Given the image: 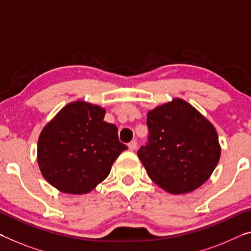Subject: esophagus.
<instances>
[{
    "label": "esophagus",
    "instance_id": "34e87169",
    "mask_svg": "<svg viewBox=\"0 0 251 251\" xmlns=\"http://www.w3.org/2000/svg\"><path fill=\"white\" fill-rule=\"evenodd\" d=\"M136 148H137V142L136 141L129 142V143H128V149L130 150V151H135Z\"/></svg>",
    "mask_w": 251,
    "mask_h": 251
}]
</instances>
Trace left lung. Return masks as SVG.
<instances>
[{
  "instance_id": "1",
  "label": "left lung",
  "mask_w": 251,
  "mask_h": 251,
  "mask_svg": "<svg viewBox=\"0 0 251 251\" xmlns=\"http://www.w3.org/2000/svg\"><path fill=\"white\" fill-rule=\"evenodd\" d=\"M149 140L137 155L149 177L166 192L179 195L197 189L221 156L215 127L180 98L148 113Z\"/></svg>"
}]
</instances>
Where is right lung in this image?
Listing matches in <instances>:
<instances>
[{
    "mask_svg": "<svg viewBox=\"0 0 251 251\" xmlns=\"http://www.w3.org/2000/svg\"><path fill=\"white\" fill-rule=\"evenodd\" d=\"M104 108L84 100L67 103L40 132L37 162L40 173L59 192L88 194L109 175L127 147L118 129L104 122Z\"/></svg>",
    "mask_w": 251,
    "mask_h": 251,
    "instance_id": "right-lung-1",
    "label": "right lung"
}]
</instances>
